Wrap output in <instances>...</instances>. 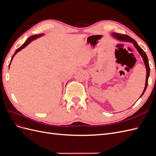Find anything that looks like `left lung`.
<instances>
[{
  "mask_svg": "<svg viewBox=\"0 0 156 156\" xmlns=\"http://www.w3.org/2000/svg\"><path fill=\"white\" fill-rule=\"evenodd\" d=\"M112 36L115 38L121 40V41H129V42H131V43H133L134 46L135 47V48L137 49L138 52L140 53V55L142 56L143 60H144V62L145 64V66L146 68V83H145V87L144 90L143 92V94H141V96H143V95L144 94L146 88H147L148 86V77H149V75H150V66H149V63H148V59L147 56H146V54L145 52L140 48V47L136 43V41L134 40L133 38H131V37L129 36L126 35V34H119V33H112Z\"/></svg>",
  "mask_w": 156,
  "mask_h": 156,
  "instance_id": "1",
  "label": "left lung"
}]
</instances>
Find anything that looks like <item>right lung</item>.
Wrapping results in <instances>:
<instances>
[{
  "label": "right lung",
  "mask_w": 156,
  "mask_h": 156,
  "mask_svg": "<svg viewBox=\"0 0 156 156\" xmlns=\"http://www.w3.org/2000/svg\"><path fill=\"white\" fill-rule=\"evenodd\" d=\"M42 34H38V35H33V36H30V37H29V38H28L27 40H26V41L25 42L24 44H23L20 48H19L16 51V52H15V53L13 54V55L12 56V59H11V61H12V58H13V57L14 56V55H15L18 51H21L22 49H23L24 48H25V47L29 44L30 42H31L33 40H34V39H36V38H37V37H38L39 36H41ZM11 61H10V63H11ZM10 64H9V68H10Z\"/></svg>",
  "instance_id": "obj_1"
}]
</instances>
